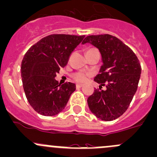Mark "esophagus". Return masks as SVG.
Masks as SVG:
<instances>
[{
    "instance_id": "1",
    "label": "esophagus",
    "mask_w": 157,
    "mask_h": 157,
    "mask_svg": "<svg viewBox=\"0 0 157 157\" xmlns=\"http://www.w3.org/2000/svg\"><path fill=\"white\" fill-rule=\"evenodd\" d=\"M82 86H83V85H82V84H77V85H76V87H77V89L81 88Z\"/></svg>"
}]
</instances>
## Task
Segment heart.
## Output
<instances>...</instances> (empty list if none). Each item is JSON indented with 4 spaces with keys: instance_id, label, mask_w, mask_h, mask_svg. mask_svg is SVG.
I'll use <instances>...</instances> for the list:
<instances>
[{
    "instance_id": "b5f03b06",
    "label": "heart",
    "mask_w": 157,
    "mask_h": 157,
    "mask_svg": "<svg viewBox=\"0 0 157 157\" xmlns=\"http://www.w3.org/2000/svg\"><path fill=\"white\" fill-rule=\"evenodd\" d=\"M95 50H96V49L92 48V49H88L87 52H90V51H95ZM73 77L78 82H84L86 80V74L82 73V72H77V73L74 74Z\"/></svg>"
}]
</instances>
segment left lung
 Listing matches in <instances>:
<instances>
[{
	"instance_id": "8db88e82",
	"label": "left lung",
	"mask_w": 157,
	"mask_h": 157,
	"mask_svg": "<svg viewBox=\"0 0 157 157\" xmlns=\"http://www.w3.org/2000/svg\"><path fill=\"white\" fill-rule=\"evenodd\" d=\"M86 43L96 47L101 56L102 65L94 80L107 88L95 90L87 99L88 106L100 120H116L127 110L137 91L140 62L129 47L110 34L87 36L82 44Z\"/></svg>"
}]
</instances>
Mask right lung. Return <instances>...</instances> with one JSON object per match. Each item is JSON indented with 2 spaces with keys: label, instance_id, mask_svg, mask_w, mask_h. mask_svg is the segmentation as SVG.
Segmentation results:
<instances>
[{
  "label": "right lung",
  "instance_id": "obj_1",
  "mask_svg": "<svg viewBox=\"0 0 157 157\" xmlns=\"http://www.w3.org/2000/svg\"><path fill=\"white\" fill-rule=\"evenodd\" d=\"M84 37L51 34L36 43L24 56L21 65L23 89L28 101L37 113L52 117L65 108L76 85L70 82L61 85L55 77Z\"/></svg>",
  "mask_w": 157,
  "mask_h": 157
}]
</instances>
